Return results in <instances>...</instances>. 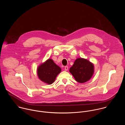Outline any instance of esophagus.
Returning <instances> with one entry per match:
<instances>
[{"mask_svg":"<svg viewBox=\"0 0 125 125\" xmlns=\"http://www.w3.org/2000/svg\"><path fill=\"white\" fill-rule=\"evenodd\" d=\"M68 66H65V70L67 71V70H68Z\"/></svg>","mask_w":125,"mask_h":125,"instance_id":"1","label":"esophagus"}]
</instances>
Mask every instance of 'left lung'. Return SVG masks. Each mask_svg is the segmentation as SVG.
Segmentation results:
<instances>
[{"instance_id":"1","label":"left lung","mask_w":125,"mask_h":125,"mask_svg":"<svg viewBox=\"0 0 125 125\" xmlns=\"http://www.w3.org/2000/svg\"><path fill=\"white\" fill-rule=\"evenodd\" d=\"M69 71L77 82L84 83L92 78L94 72V65L87 59L79 58L75 61Z\"/></svg>"}]
</instances>
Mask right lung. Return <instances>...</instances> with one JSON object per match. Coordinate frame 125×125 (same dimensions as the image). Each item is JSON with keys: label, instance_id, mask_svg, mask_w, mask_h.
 Instances as JSON below:
<instances>
[{"label": "right lung", "instance_id": "add662e5", "mask_svg": "<svg viewBox=\"0 0 125 125\" xmlns=\"http://www.w3.org/2000/svg\"><path fill=\"white\" fill-rule=\"evenodd\" d=\"M61 69L56 65L52 59H48L38 68L37 73L39 78L48 84L53 83L57 75L61 72Z\"/></svg>", "mask_w": 125, "mask_h": 125}]
</instances>
